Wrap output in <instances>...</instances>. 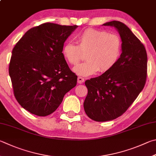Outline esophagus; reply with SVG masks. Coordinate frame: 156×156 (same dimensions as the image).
Wrapping results in <instances>:
<instances>
[{"mask_svg":"<svg viewBox=\"0 0 156 156\" xmlns=\"http://www.w3.org/2000/svg\"><path fill=\"white\" fill-rule=\"evenodd\" d=\"M84 78H83V77H78V83L79 84H82L83 83H84Z\"/></svg>","mask_w":156,"mask_h":156,"instance_id":"1","label":"esophagus"}]
</instances>
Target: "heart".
<instances>
[{
  "mask_svg": "<svg viewBox=\"0 0 156 156\" xmlns=\"http://www.w3.org/2000/svg\"><path fill=\"white\" fill-rule=\"evenodd\" d=\"M77 45L66 42L62 48V55L70 65L75 66L85 54L86 62L73 68L79 76H89L99 71L106 72L117 63L121 52V40L117 34L106 30L87 29L76 37Z\"/></svg>",
  "mask_w": 156,
  "mask_h": 156,
  "instance_id": "heart-1",
  "label": "heart"
}]
</instances>
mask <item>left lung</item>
Wrapping results in <instances>:
<instances>
[{
	"label": "left lung",
	"instance_id": "1",
	"mask_svg": "<svg viewBox=\"0 0 156 156\" xmlns=\"http://www.w3.org/2000/svg\"><path fill=\"white\" fill-rule=\"evenodd\" d=\"M103 25L118 30L122 52L111 69L85 81L84 111L92 120L101 122L120 117L132 105L145 87L147 70L145 48L131 30L115 20Z\"/></svg>",
	"mask_w": 156,
	"mask_h": 156
}]
</instances>
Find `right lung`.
<instances>
[{"label": "right lung", "instance_id": "add662e5", "mask_svg": "<svg viewBox=\"0 0 156 156\" xmlns=\"http://www.w3.org/2000/svg\"><path fill=\"white\" fill-rule=\"evenodd\" d=\"M77 27L46 22L29 29L13 48L9 73L14 95L32 114H52L76 87L77 76L70 70L62 48Z\"/></svg>", "mask_w": 156, "mask_h": 156}]
</instances>
